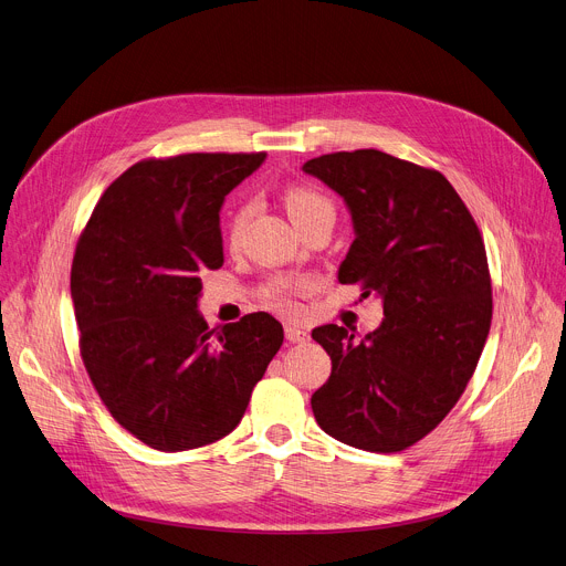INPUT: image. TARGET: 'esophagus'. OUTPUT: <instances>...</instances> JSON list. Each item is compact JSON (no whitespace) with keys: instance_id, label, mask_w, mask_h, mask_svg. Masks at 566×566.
Here are the masks:
<instances>
[{"instance_id":"1","label":"esophagus","mask_w":566,"mask_h":566,"mask_svg":"<svg viewBox=\"0 0 566 566\" xmlns=\"http://www.w3.org/2000/svg\"><path fill=\"white\" fill-rule=\"evenodd\" d=\"M284 336H286L289 343H304L306 338H310V334H306V332L300 329V327H295V325H286V327H284Z\"/></svg>"}]
</instances>
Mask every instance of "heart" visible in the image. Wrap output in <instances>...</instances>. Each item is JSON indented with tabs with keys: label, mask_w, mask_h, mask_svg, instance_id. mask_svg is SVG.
Listing matches in <instances>:
<instances>
[{
	"label": "heart",
	"mask_w": 566,
	"mask_h": 566,
	"mask_svg": "<svg viewBox=\"0 0 566 566\" xmlns=\"http://www.w3.org/2000/svg\"><path fill=\"white\" fill-rule=\"evenodd\" d=\"M284 205L291 214V219L295 221V226L300 228L304 221H310L312 217L321 214V212H334L329 198H325L321 191L312 189V187H291L284 193ZM250 217V205H239V208L232 212L230 221H228V241L230 243H239L245 221ZM314 286L312 280L306 277H295V280H277L273 284L266 286L264 291V300L273 310H280L284 314H295L297 312V295L310 291Z\"/></svg>",
	"instance_id": "obj_1"
}]
</instances>
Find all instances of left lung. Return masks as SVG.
<instances>
[{
	"mask_svg": "<svg viewBox=\"0 0 566 566\" xmlns=\"http://www.w3.org/2000/svg\"><path fill=\"white\" fill-rule=\"evenodd\" d=\"M338 191L354 221L340 284L379 293L384 323L364 340L323 325L314 340L332 375L312 397L332 438L395 453L429 436L465 392L492 323L481 230L449 180L377 148L338 150L302 167Z\"/></svg>",
	"mask_w": 566,
	"mask_h": 566,
	"instance_id": "obj_1",
	"label": "left lung"
}]
</instances>
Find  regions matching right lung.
Masks as SVG:
<instances>
[{
    "mask_svg": "<svg viewBox=\"0 0 566 566\" xmlns=\"http://www.w3.org/2000/svg\"><path fill=\"white\" fill-rule=\"evenodd\" d=\"M264 158H146L104 191L78 237L72 300L83 366L111 416L158 451L228 436L284 340L264 312L214 329L196 312L200 273L223 266L221 205Z\"/></svg>",
    "mask_w": 566,
    "mask_h": 566,
    "instance_id": "1",
    "label": "right lung"
}]
</instances>
